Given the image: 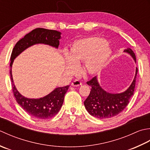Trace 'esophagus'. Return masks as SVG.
Here are the masks:
<instances>
[{
	"mask_svg": "<svg viewBox=\"0 0 150 150\" xmlns=\"http://www.w3.org/2000/svg\"><path fill=\"white\" fill-rule=\"evenodd\" d=\"M81 84H82L81 82L80 81L78 80V79H75V80L71 83L72 86H73V87H78V86H79V85H81Z\"/></svg>",
	"mask_w": 150,
	"mask_h": 150,
	"instance_id": "34e87169",
	"label": "esophagus"
}]
</instances>
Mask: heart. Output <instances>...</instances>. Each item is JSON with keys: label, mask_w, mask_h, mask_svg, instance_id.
<instances>
[{"label": "heart", "mask_w": 150, "mask_h": 150, "mask_svg": "<svg viewBox=\"0 0 150 150\" xmlns=\"http://www.w3.org/2000/svg\"><path fill=\"white\" fill-rule=\"evenodd\" d=\"M112 50L106 41L98 37H88L76 41L66 56L69 73L77 71L76 64L83 62V71L93 75L99 72L111 57Z\"/></svg>", "instance_id": "b5f03b06"}]
</instances>
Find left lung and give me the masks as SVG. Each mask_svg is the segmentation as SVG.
<instances>
[{
  "mask_svg": "<svg viewBox=\"0 0 150 150\" xmlns=\"http://www.w3.org/2000/svg\"><path fill=\"white\" fill-rule=\"evenodd\" d=\"M124 52L130 54L136 63L135 54L131 48L125 49ZM137 72L138 69L136 68L133 82L126 91L121 93L112 94L103 89L98 81L97 76L87 81V84L92 87L89 95L84 102L85 109L88 113L95 118L104 119L113 117L121 112L126 108L133 95Z\"/></svg>",
  "mask_w": 150,
  "mask_h": 150,
  "instance_id": "left-lung-1",
  "label": "left lung"
}]
</instances>
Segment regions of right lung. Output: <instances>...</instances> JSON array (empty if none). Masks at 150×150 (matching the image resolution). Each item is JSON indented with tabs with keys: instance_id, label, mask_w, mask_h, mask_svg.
I'll use <instances>...</instances> for the list:
<instances>
[{
	"instance_id": "obj_1",
	"label": "right lung",
	"mask_w": 150,
	"mask_h": 150,
	"mask_svg": "<svg viewBox=\"0 0 150 150\" xmlns=\"http://www.w3.org/2000/svg\"><path fill=\"white\" fill-rule=\"evenodd\" d=\"M62 33L56 30L38 28L27 33L18 41L12 50L10 63V76L12 89L17 103L26 112L38 119H48L54 117L63 105L64 97L69 85L57 87L50 93L40 98H28L23 96L15 87L11 67L13 61L26 48L36 44H45L58 48Z\"/></svg>"
}]
</instances>
